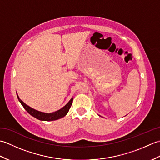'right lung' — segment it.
Returning <instances> with one entry per match:
<instances>
[{"mask_svg":"<svg viewBox=\"0 0 160 160\" xmlns=\"http://www.w3.org/2000/svg\"><path fill=\"white\" fill-rule=\"evenodd\" d=\"M17 97H18L19 102H20V104H22V106L24 107V108H25V109L28 111V113L32 115V116L34 117L35 118L38 119V120H42V121H53V120H58V119H60L65 116L68 112H69V110L71 106V104H72L73 100V98H71V99L68 102V103L65 105V106H64L62 108H61L60 109L58 110L55 112L48 113H44V112L37 111L34 109V108L30 107L29 106L27 105L25 102H24L23 101H22L20 99L18 94H17Z\"/></svg>","mask_w":160,"mask_h":160,"instance_id":"add662e5","label":"right lung"}]
</instances>
